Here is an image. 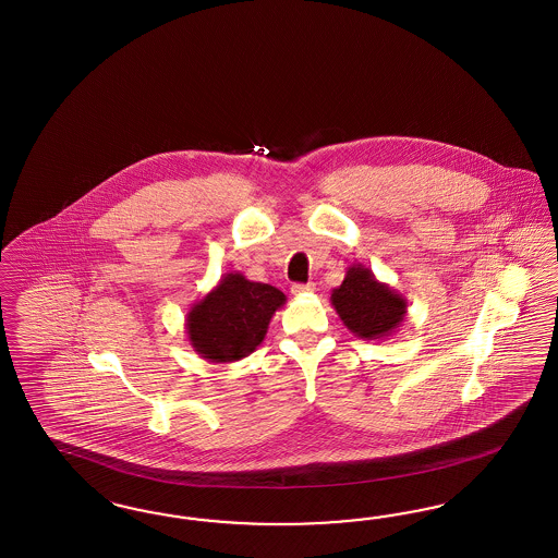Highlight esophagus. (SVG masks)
Wrapping results in <instances>:
<instances>
[{"instance_id":"obj_1","label":"esophagus","mask_w":558,"mask_h":558,"mask_svg":"<svg viewBox=\"0 0 558 558\" xmlns=\"http://www.w3.org/2000/svg\"><path fill=\"white\" fill-rule=\"evenodd\" d=\"M292 294H303V292H313L315 284L307 282V284H292Z\"/></svg>"}]
</instances>
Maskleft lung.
Wrapping results in <instances>:
<instances>
[{
	"label": "left lung",
	"instance_id": "1",
	"mask_svg": "<svg viewBox=\"0 0 558 558\" xmlns=\"http://www.w3.org/2000/svg\"><path fill=\"white\" fill-rule=\"evenodd\" d=\"M330 303L342 324L363 340L395 335L407 317V299L399 290L379 282L363 264L347 268L342 284L332 290Z\"/></svg>",
	"mask_w": 558,
	"mask_h": 558
}]
</instances>
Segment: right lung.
<instances>
[{"instance_id":"right-lung-1","label":"right lung","mask_w":558,"mask_h":558,"mask_svg":"<svg viewBox=\"0 0 558 558\" xmlns=\"http://www.w3.org/2000/svg\"><path fill=\"white\" fill-rule=\"evenodd\" d=\"M284 303L282 290L228 271L189 310L184 330L201 359L232 363L248 357L264 342L274 313Z\"/></svg>"}]
</instances>
